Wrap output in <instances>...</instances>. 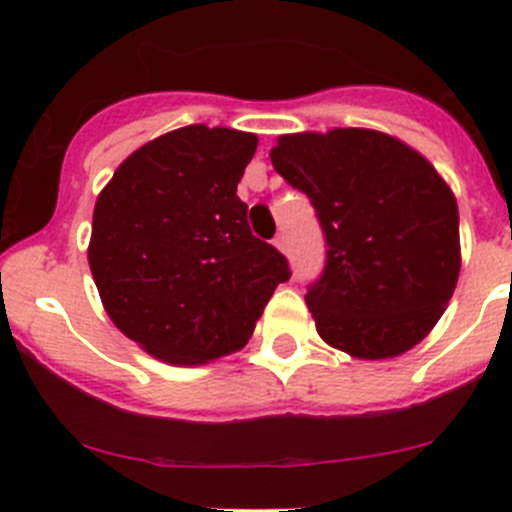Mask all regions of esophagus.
Segmentation results:
<instances>
[{
  "instance_id": "1",
  "label": "esophagus",
  "mask_w": 512,
  "mask_h": 512,
  "mask_svg": "<svg viewBox=\"0 0 512 512\" xmlns=\"http://www.w3.org/2000/svg\"><path fill=\"white\" fill-rule=\"evenodd\" d=\"M275 247H277V250H280V252H285V255H287V252H289L287 237H285V235H277V237H275Z\"/></svg>"
}]
</instances>
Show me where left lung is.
Masks as SVG:
<instances>
[{"label":"left lung","mask_w":512,"mask_h":512,"mask_svg":"<svg viewBox=\"0 0 512 512\" xmlns=\"http://www.w3.org/2000/svg\"><path fill=\"white\" fill-rule=\"evenodd\" d=\"M270 158L307 193L327 237L324 275L304 297L319 337L366 361L414 349L461 275L458 205L446 180L374 128L287 133Z\"/></svg>","instance_id":"1"}]
</instances>
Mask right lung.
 Listing matches in <instances>:
<instances>
[{"mask_svg":"<svg viewBox=\"0 0 512 512\" xmlns=\"http://www.w3.org/2000/svg\"><path fill=\"white\" fill-rule=\"evenodd\" d=\"M255 133L175 128L133 151L98 193L89 267L111 322L165 364L198 366L255 332L287 260L237 198Z\"/></svg>","mask_w":512,"mask_h":512,"instance_id":"1","label":"right lung"}]
</instances>
